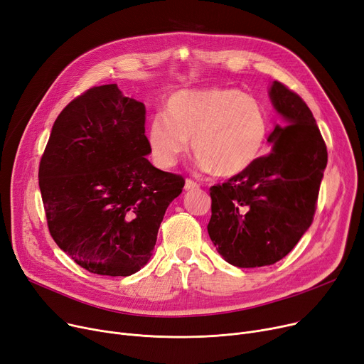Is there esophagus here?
I'll use <instances>...</instances> for the list:
<instances>
[{
  "mask_svg": "<svg viewBox=\"0 0 364 364\" xmlns=\"http://www.w3.org/2000/svg\"><path fill=\"white\" fill-rule=\"evenodd\" d=\"M200 186H199V183H196L195 180H192V178H187L186 180V184H184V188L187 190V192H190V190H198Z\"/></svg>",
  "mask_w": 364,
  "mask_h": 364,
  "instance_id": "obj_1",
  "label": "esophagus"
}]
</instances>
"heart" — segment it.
Listing matches in <instances>:
<instances>
[{
    "label": "heart",
    "instance_id": "heart-1",
    "mask_svg": "<svg viewBox=\"0 0 364 364\" xmlns=\"http://www.w3.org/2000/svg\"><path fill=\"white\" fill-rule=\"evenodd\" d=\"M166 116L156 113L147 128L153 159L174 166L192 139L198 165L232 177L252 166L270 136V114L254 95L230 87L186 90L172 94Z\"/></svg>",
    "mask_w": 364,
    "mask_h": 364
}]
</instances>
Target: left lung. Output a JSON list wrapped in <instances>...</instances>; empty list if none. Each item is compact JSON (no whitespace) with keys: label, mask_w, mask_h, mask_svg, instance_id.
Masks as SVG:
<instances>
[{"label":"left lung","mask_w":364,"mask_h":364,"mask_svg":"<svg viewBox=\"0 0 364 364\" xmlns=\"http://www.w3.org/2000/svg\"><path fill=\"white\" fill-rule=\"evenodd\" d=\"M270 97L284 119L267 140L272 150L209 188V237L240 269L272 265L294 250L313 223L328 165L326 143L305 102L279 81Z\"/></svg>","instance_id":"1"}]
</instances>
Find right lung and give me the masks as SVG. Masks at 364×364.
Returning a JSON list of instances; mask_svg holds the SVG:
<instances>
[{"label": "right lung", "instance_id": "right-lung-1", "mask_svg": "<svg viewBox=\"0 0 364 364\" xmlns=\"http://www.w3.org/2000/svg\"><path fill=\"white\" fill-rule=\"evenodd\" d=\"M144 121V105L109 84L73 99L53 125L38 171L47 225L90 273H137L184 187L147 161Z\"/></svg>", "mask_w": 364, "mask_h": 364}]
</instances>
